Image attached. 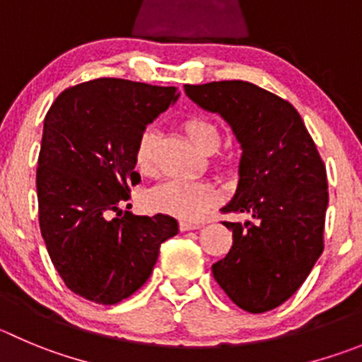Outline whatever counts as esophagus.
I'll return each mask as SVG.
<instances>
[{
    "instance_id": "1",
    "label": "esophagus",
    "mask_w": 362,
    "mask_h": 362,
    "mask_svg": "<svg viewBox=\"0 0 362 362\" xmlns=\"http://www.w3.org/2000/svg\"><path fill=\"white\" fill-rule=\"evenodd\" d=\"M202 225L200 223H192V221H180V230L182 232H187V230H197L200 228Z\"/></svg>"
}]
</instances>
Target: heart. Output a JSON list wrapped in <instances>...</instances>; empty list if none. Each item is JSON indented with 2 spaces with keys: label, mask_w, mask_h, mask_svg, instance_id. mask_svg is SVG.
Returning a JSON list of instances; mask_svg holds the SVG:
<instances>
[{
  "label": "heart",
  "mask_w": 362,
  "mask_h": 362,
  "mask_svg": "<svg viewBox=\"0 0 362 362\" xmlns=\"http://www.w3.org/2000/svg\"><path fill=\"white\" fill-rule=\"evenodd\" d=\"M182 130L194 146L204 153H212L221 143V134L211 119L204 116H189L182 121ZM155 150L157 134L146 128L135 146V165L143 175L155 173ZM219 202V191L209 182L171 178L148 194V207L151 211L177 216L187 221L204 218L205 212Z\"/></svg>",
  "instance_id": "1"
}]
</instances>
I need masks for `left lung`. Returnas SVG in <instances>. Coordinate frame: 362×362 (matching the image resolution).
Here are the masks:
<instances>
[{
  "instance_id": "8db88e82",
  "label": "left lung",
  "mask_w": 362,
  "mask_h": 362,
  "mask_svg": "<svg viewBox=\"0 0 362 362\" xmlns=\"http://www.w3.org/2000/svg\"><path fill=\"white\" fill-rule=\"evenodd\" d=\"M184 89L227 121L243 148L238 189L221 212H248L252 221H223L234 243L212 275L243 310L275 309L295 295L323 252L325 164L300 114L276 94L241 80Z\"/></svg>"
}]
</instances>
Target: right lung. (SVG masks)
I'll return each instance as SVG.
<instances>
[{
  "instance_id": "add662e5",
  "label": "right lung",
  "mask_w": 362,
  "mask_h": 362,
  "mask_svg": "<svg viewBox=\"0 0 362 362\" xmlns=\"http://www.w3.org/2000/svg\"><path fill=\"white\" fill-rule=\"evenodd\" d=\"M177 98V87L96 78L62 90L44 117L40 234L64 284L90 302L114 305L134 295L153 272L162 243L178 234L171 216H121L130 187L141 182L137 141Z\"/></svg>"
}]
</instances>
